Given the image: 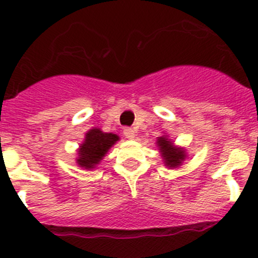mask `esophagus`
Instances as JSON below:
<instances>
[{
	"instance_id": "esophagus-1",
	"label": "esophagus",
	"mask_w": 258,
	"mask_h": 258,
	"mask_svg": "<svg viewBox=\"0 0 258 258\" xmlns=\"http://www.w3.org/2000/svg\"><path fill=\"white\" fill-rule=\"evenodd\" d=\"M123 135L127 137V139H130V140H134L135 136H136V135H135L134 130L130 128V127H126V128L123 130Z\"/></svg>"
}]
</instances>
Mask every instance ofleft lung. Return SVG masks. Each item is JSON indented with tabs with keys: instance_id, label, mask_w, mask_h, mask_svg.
I'll return each mask as SVG.
<instances>
[{
	"instance_id": "8db88e82",
	"label": "left lung",
	"mask_w": 258,
	"mask_h": 258,
	"mask_svg": "<svg viewBox=\"0 0 258 258\" xmlns=\"http://www.w3.org/2000/svg\"><path fill=\"white\" fill-rule=\"evenodd\" d=\"M156 145L159 146V150L162 153L164 164L169 168H177L182 164V162L186 158V151L182 148H175L172 141L167 136L158 137Z\"/></svg>"
}]
</instances>
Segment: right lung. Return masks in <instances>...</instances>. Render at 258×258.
<instances>
[{
	"label": "right lung",
	"instance_id": "obj_1",
	"mask_svg": "<svg viewBox=\"0 0 258 258\" xmlns=\"http://www.w3.org/2000/svg\"><path fill=\"white\" fill-rule=\"evenodd\" d=\"M119 137L115 134L103 132L99 128H91L86 132L85 140L79 149V158L76 163L79 167L85 169H93L105 156L110 148L114 145Z\"/></svg>",
	"mask_w": 258,
	"mask_h": 258
}]
</instances>
